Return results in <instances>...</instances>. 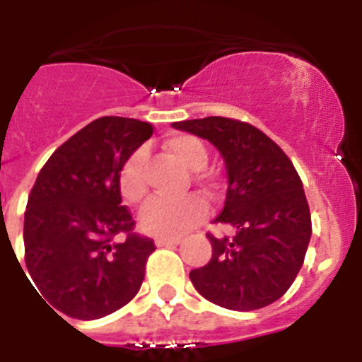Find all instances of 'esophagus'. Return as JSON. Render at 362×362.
<instances>
[{
	"mask_svg": "<svg viewBox=\"0 0 362 362\" xmlns=\"http://www.w3.org/2000/svg\"><path fill=\"white\" fill-rule=\"evenodd\" d=\"M154 243L156 247H175V245H180V238H156Z\"/></svg>",
	"mask_w": 362,
	"mask_h": 362,
	"instance_id": "obj_1",
	"label": "esophagus"
}]
</instances>
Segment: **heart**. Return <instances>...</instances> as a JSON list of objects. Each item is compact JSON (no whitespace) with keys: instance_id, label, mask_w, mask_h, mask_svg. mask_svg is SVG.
<instances>
[{"instance_id":"obj_1","label":"heart","mask_w":362,"mask_h":362,"mask_svg":"<svg viewBox=\"0 0 362 362\" xmlns=\"http://www.w3.org/2000/svg\"><path fill=\"white\" fill-rule=\"evenodd\" d=\"M163 148L189 169H202L208 162V148L204 141L193 134H171L163 139ZM197 180L208 182L206 176L197 171ZM119 193L129 204H139L147 197L145 180V151L138 148L130 154L117 176ZM208 215V204L199 195H187L178 200L154 199L139 215L141 230L160 238H176L189 232Z\"/></svg>"}]
</instances>
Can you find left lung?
I'll use <instances>...</instances> for the list:
<instances>
[{
	"mask_svg": "<svg viewBox=\"0 0 362 362\" xmlns=\"http://www.w3.org/2000/svg\"><path fill=\"white\" fill-rule=\"evenodd\" d=\"M208 139L226 163L228 191L215 223L233 235L215 238L211 257L191 270V284L206 300L232 311H254L281 298L303 265L311 214L302 180L289 156L254 124L230 117L173 123Z\"/></svg>",
	"mask_w": 362,
	"mask_h": 362,
	"instance_id": "1",
	"label": "left lung"
}]
</instances>
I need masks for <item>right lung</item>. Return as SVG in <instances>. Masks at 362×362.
Returning <instances> with one entry per match:
<instances>
[{"label":"right lung","instance_id":"add662e5","mask_svg":"<svg viewBox=\"0 0 362 362\" xmlns=\"http://www.w3.org/2000/svg\"><path fill=\"white\" fill-rule=\"evenodd\" d=\"M151 134L145 121L99 117L60 145L36 176L23 221L25 265L42 296L66 317H106L141 287L156 247L132 232L117 176Z\"/></svg>","mask_w":362,"mask_h":362}]
</instances>
